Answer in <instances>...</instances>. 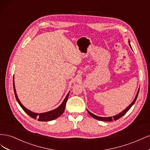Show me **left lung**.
Returning a JSON list of instances; mask_svg holds the SVG:
<instances>
[{"mask_svg": "<svg viewBox=\"0 0 150 150\" xmlns=\"http://www.w3.org/2000/svg\"><path fill=\"white\" fill-rule=\"evenodd\" d=\"M128 42H129V44L130 47L131 48V49H132V47H131V46L129 40ZM132 50H133V49H132ZM139 88L138 90V92H137V95H136V96H135V98H134V100L133 101V102L129 104V105L125 109V110H124L123 111H121V112H120L119 114H117V115H115V116H113L112 117V116H110V117H100V116H96V115H95L93 114L92 112H90L89 111H88V110H87V111H88V113L91 116H92V117H93V118H95L96 120H99V121H112V120H117L120 119V117H122L123 115H125L126 114V112L128 111L131 107H132V106L134 104L136 100H137V97H138V93H139Z\"/></svg>", "mask_w": 150, "mask_h": 150, "instance_id": "left-lung-1", "label": "left lung"}]
</instances>
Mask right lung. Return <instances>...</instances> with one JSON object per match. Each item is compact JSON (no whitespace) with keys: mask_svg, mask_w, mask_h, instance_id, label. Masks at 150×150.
Segmentation results:
<instances>
[{"mask_svg":"<svg viewBox=\"0 0 150 150\" xmlns=\"http://www.w3.org/2000/svg\"><path fill=\"white\" fill-rule=\"evenodd\" d=\"M13 91H14V94L16 98L17 101L18 102V103L19 104V105L21 106V107L23 109V110L28 114L29 116H30L36 120L37 119L38 121H50L55 120L57 117H59L63 112L65 110V107H66V102L67 101L68 97H69V94L70 91L67 93V96H66V98H64V101H62V103H61V105L57 107V108L54 109V110L50 111L48 112H42V113H37V112H34L31 111L30 110H29L28 109H27L26 108H25V106H23L21 101H19V98H18V96L16 93V90L15 88V84H14V77L13 78Z\"/></svg>","mask_w":150,"mask_h":150,"instance_id":"right-lung-1","label":"right lung"}]
</instances>
